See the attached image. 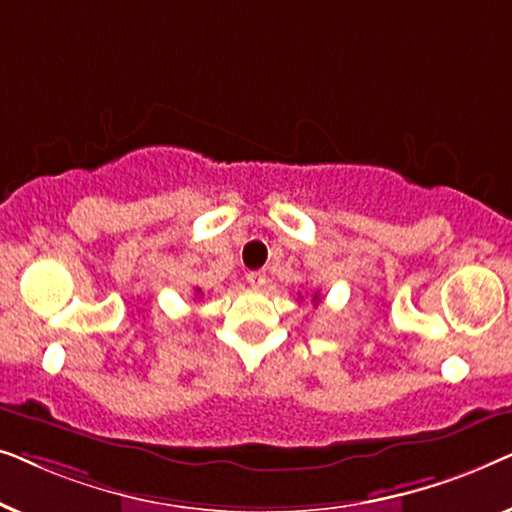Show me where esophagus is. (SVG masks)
Masks as SVG:
<instances>
[{
	"label": "esophagus",
	"instance_id": "34e87169",
	"mask_svg": "<svg viewBox=\"0 0 512 512\" xmlns=\"http://www.w3.org/2000/svg\"><path fill=\"white\" fill-rule=\"evenodd\" d=\"M247 282L254 286V289H263V286L268 284V275H265V270H254L247 275Z\"/></svg>",
	"mask_w": 512,
	"mask_h": 512
}]
</instances>
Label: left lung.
I'll list each match as a JSON object with an SVG mask.
<instances>
[{
    "label": "left lung",
    "instance_id": "8db88e82",
    "mask_svg": "<svg viewBox=\"0 0 512 512\" xmlns=\"http://www.w3.org/2000/svg\"><path fill=\"white\" fill-rule=\"evenodd\" d=\"M314 298H317V296H314Z\"/></svg>",
    "mask_w": 512,
    "mask_h": 512
}]
</instances>
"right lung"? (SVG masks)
I'll list each match as a JSON object with an SVG mask.
<instances>
[{
  "label": "right lung",
  "instance_id": "add662e5",
  "mask_svg": "<svg viewBox=\"0 0 512 512\" xmlns=\"http://www.w3.org/2000/svg\"><path fill=\"white\" fill-rule=\"evenodd\" d=\"M198 293H200V289H198Z\"/></svg>",
  "mask_w": 512,
  "mask_h": 512
}]
</instances>
